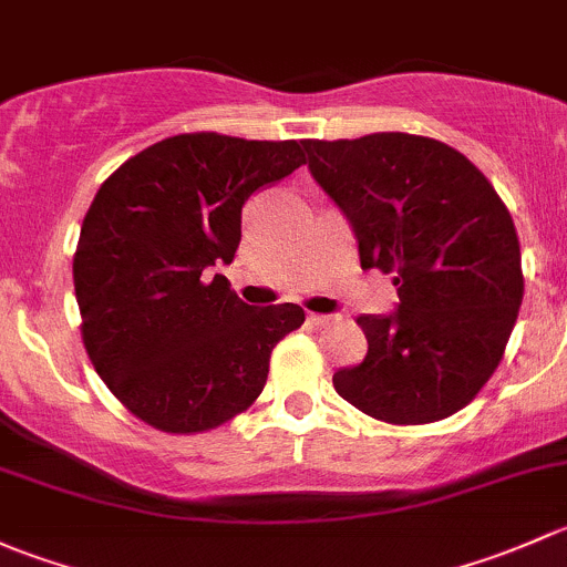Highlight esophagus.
<instances>
[{
  "label": "esophagus",
  "instance_id": "34e87169",
  "mask_svg": "<svg viewBox=\"0 0 567 567\" xmlns=\"http://www.w3.org/2000/svg\"><path fill=\"white\" fill-rule=\"evenodd\" d=\"M308 322H311L313 327H322L330 322V317H327V313H308Z\"/></svg>",
  "mask_w": 567,
  "mask_h": 567
}]
</instances>
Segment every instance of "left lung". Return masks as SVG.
<instances>
[{
	"label": "left lung",
	"instance_id": "left-lung-1",
	"mask_svg": "<svg viewBox=\"0 0 567 567\" xmlns=\"http://www.w3.org/2000/svg\"><path fill=\"white\" fill-rule=\"evenodd\" d=\"M308 172L358 240L363 270L393 272L399 306L363 313L360 365L338 395L384 423H434L499 365L524 297L516 226L486 177L447 144L410 133L302 142Z\"/></svg>",
	"mask_w": 567,
	"mask_h": 567
}]
</instances>
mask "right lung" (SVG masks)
Masks as SVG:
<instances>
[{
    "mask_svg": "<svg viewBox=\"0 0 567 567\" xmlns=\"http://www.w3.org/2000/svg\"><path fill=\"white\" fill-rule=\"evenodd\" d=\"M302 163L297 142L183 133L133 155L95 194L73 259L81 336L144 423L207 431L265 390L272 347L306 311L248 306L215 267L235 261L245 202Z\"/></svg>",
    "mask_w": 567,
    "mask_h": 567,
    "instance_id": "1",
    "label": "right lung"
}]
</instances>
